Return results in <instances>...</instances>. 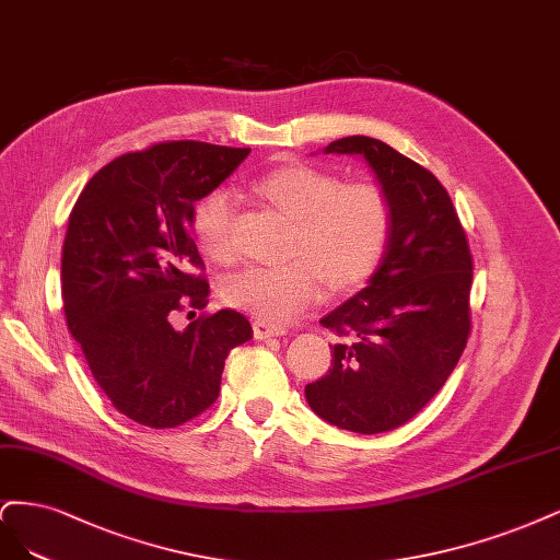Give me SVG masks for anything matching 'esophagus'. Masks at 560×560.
<instances>
[{"instance_id": "34e87169", "label": "esophagus", "mask_w": 560, "mask_h": 560, "mask_svg": "<svg viewBox=\"0 0 560 560\" xmlns=\"http://www.w3.org/2000/svg\"><path fill=\"white\" fill-rule=\"evenodd\" d=\"M285 335L283 326H275V323H267V320H256L254 323V337L256 339H267V337H281Z\"/></svg>"}]
</instances>
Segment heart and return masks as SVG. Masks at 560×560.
<instances>
[{"mask_svg":"<svg viewBox=\"0 0 560 560\" xmlns=\"http://www.w3.org/2000/svg\"><path fill=\"white\" fill-rule=\"evenodd\" d=\"M260 197L295 221L285 265H254L225 279L223 298L258 320L283 323L332 288L365 281L384 258L393 230L388 195L374 184H345L312 165H288L256 184ZM237 197L213 190L195 211V237L213 260L234 256Z\"/></svg>","mask_w":560,"mask_h":560,"instance_id":"b5f03b06","label":"heart"}]
</instances>
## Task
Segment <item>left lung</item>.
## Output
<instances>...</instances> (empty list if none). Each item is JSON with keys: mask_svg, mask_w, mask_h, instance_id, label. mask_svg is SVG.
Returning a JSON list of instances; mask_svg holds the SVG:
<instances>
[{"mask_svg": "<svg viewBox=\"0 0 560 560\" xmlns=\"http://www.w3.org/2000/svg\"><path fill=\"white\" fill-rule=\"evenodd\" d=\"M326 153L370 162L393 230L370 283L320 318L341 341L328 374L304 395L323 421L376 435L417 417L458 365L472 328V254L446 188L419 162L360 135Z\"/></svg>", "mask_w": 560, "mask_h": 560, "instance_id": "obj_1", "label": "left lung"}]
</instances>
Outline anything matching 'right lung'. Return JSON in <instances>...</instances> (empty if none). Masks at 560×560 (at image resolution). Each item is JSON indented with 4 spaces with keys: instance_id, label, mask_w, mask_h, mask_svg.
<instances>
[{
    "instance_id": "1",
    "label": "right lung",
    "mask_w": 560,
    "mask_h": 560,
    "mask_svg": "<svg viewBox=\"0 0 560 560\" xmlns=\"http://www.w3.org/2000/svg\"><path fill=\"white\" fill-rule=\"evenodd\" d=\"M250 149L162 141L102 167L69 213L62 295L69 332L106 398L139 425L176 428L221 393L228 353L254 330L244 314H200L209 281L190 237L195 202Z\"/></svg>"
}]
</instances>
